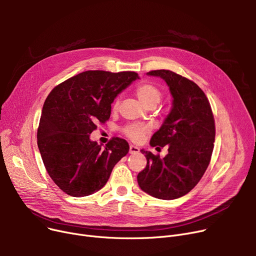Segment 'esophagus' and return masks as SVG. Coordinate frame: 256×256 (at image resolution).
<instances>
[{
	"instance_id": "obj_1",
	"label": "esophagus",
	"mask_w": 256,
	"mask_h": 256,
	"mask_svg": "<svg viewBox=\"0 0 256 256\" xmlns=\"http://www.w3.org/2000/svg\"><path fill=\"white\" fill-rule=\"evenodd\" d=\"M139 152H140V150L138 148L137 146H135V145H130V154H138Z\"/></svg>"
}]
</instances>
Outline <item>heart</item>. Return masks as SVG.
I'll return each instance as SVG.
<instances>
[{
  "mask_svg": "<svg viewBox=\"0 0 256 256\" xmlns=\"http://www.w3.org/2000/svg\"><path fill=\"white\" fill-rule=\"evenodd\" d=\"M136 94L138 98L146 106H156L163 98L162 91L156 85L146 82L137 86ZM119 106V98H117L113 102V110H117ZM150 132V128L146 126L138 124H130L124 128V134L132 142H140Z\"/></svg>",
  "mask_w": 256,
  "mask_h": 256,
  "instance_id": "obj_1",
  "label": "heart"
}]
</instances>
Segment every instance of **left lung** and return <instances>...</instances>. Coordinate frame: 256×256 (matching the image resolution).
<instances>
[{
  "instance_id": "obj_1",
  "label": "left lung",
  "mask_w": 256,
  "mask_h": 256,
  "mask_svg": "<svg viewBox=\"0 0 256 256\" xmlns=\"http://www.w3.org/2000/svg\"><path fill=\"white\" fill-rule=\"evenodd\" d=\"M148 74L165 80L173 96L171 112L154 134L150 145L169 146L163 158L141 150L147 164L137 180L147 194L176 199L189 193L208 167L216 135L214 119L206 96L193 80L166 70Z\"/></svg>"
}]
</instances>
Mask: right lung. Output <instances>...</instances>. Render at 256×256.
<instances>
[{
  "mask_svg": "<svg viewBox=\"0 0 256 256\" xmlns=\"http://www.w3.org/2000/svg\"><path fill=\"white\" fill-rule=\"evenodd\" d=\"M135 72L87 70L64 80L48 96L37 130V144L50 178L64 193L88 196L100 190L128 143L113 137L102 145L90 140L98 122L104 124L111 104Z\"/></svg>",
  "mask_w": 256,
  "mask_h": 256,
  "instance_id": "add662e5",
  "label": "right lung"
}]
</instances>
